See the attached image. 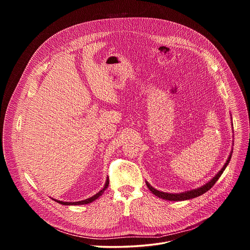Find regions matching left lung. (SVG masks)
<instances>
[{"instance_id":"left-lung-1","label":"left lung","mask_w":250,"mask_h":250,"mask_svg":"<svg viewBox=\"0 0 250 250\" xmlns=\"http://www.w3.org/2000/svg\"><path fill=\"white\" fill-rule=\"evenodd\" d=\"M231 153H232V150L226 162V164L224 165V167L221 169V171L212 178V179L208 182L207 184H205L204 186L198 188V189H194V190H191V191H187V192H183V193H179V194H170V193H165V192H161V191H158L156 189H154L147 181H146V186L148 187V189L155 195L157 196L158 198H161V199H164V200H168V201H185V200H190V199H194L196 197H199L203 194H205L207 191H208L213 185L216 184V182L218 181L219 178L222 176L223 172L225 171L226 167L228 166V164L229 163L230 161V158H231Z\"/></svg>"}]
</instances>
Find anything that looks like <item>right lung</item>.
I'll use <instances>...</instances> for the list:
<instances>
[{
    "mask_svg": "<svg viewBox=\"0 0 250 250\" xmlns=\"http://www.w3.org/2000/svg\"><path fill=\"white\" fill-rule=\"evenodd\" d=\"M108 186H109V178H106V181H105V184H104V188H103L100 192H98L96 195H94L93 197H91V198H88V199H86V200L79 201V202H63V201H58V200H55V199H53V200H54L55 202H57V203L61 204V205H65V206H72V205H86V204L92 203L93 201L97 200L100 196H102V195H103V193L104 192V190H105L106 188H108Z\"/></svg>",
    "mask_w": 250,
    "mask_h": 250,
    "instance_id": "right-lung-1",
    "label": "right lung"
}]
</instances>
